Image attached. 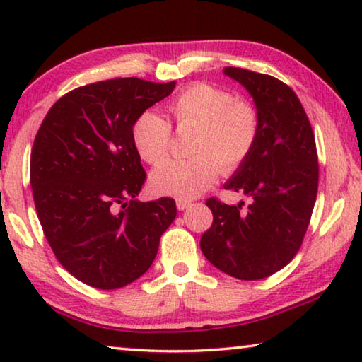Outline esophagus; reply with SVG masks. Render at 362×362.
I'll return each mask as SVG.
<instances>
[{
	"label": "esophagus",
	"mask_w": 362,
	"mask_h": 362,
	"mask_svg": "<svg viewBox=\"0 0 362 362\" xmlns=\"http://www.w3.org/2000/svg\"><path fill=\"white\" fill-rule=\"evenodd\" d=\"M189 206H191V201L182 199V197H181V199L176 201V207H177V209H180V211H185V209H187V207H189Z\"/></svg>",
	"instance_id": "esophagus-1"
}]
</instances>
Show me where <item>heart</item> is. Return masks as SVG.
Returning a JSON list of instances; mask_svg holds the SVG:
<instances>
[{
  "mask_svg": "<svg viewBox=\"0 0 362 362\" xmlns=\"http://www.w3.org/2000/svg\"><path fill=\"white\" fill-rule=\"evenodd\" d=\"M177 130L194 128L189 160H168L150 175L156 194L196 197L214 185L222 171L244 165L259 140V113L250 103L235 100L226 88L197 82L182 88L168 103ZM132 143L143 161L155 165L168 155L171 127L153 112H143L132 125Z\"/></svg>",
  "mask_w": 362,
  "mask_h": 362,
  "instance_id": "1",
  "label": "heart"
}]
</instances>
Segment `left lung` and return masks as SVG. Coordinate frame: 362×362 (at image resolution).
Masks as SVG:
<instances>
[{
  "label": "left lung",
  "mask_w": 362,
  "mask_h": 362,
  "mask_svg": "<svg viewBox=\"0 0 362 362\" xmlns=\"http://www.w3.org/2000/svg\"><path fill=\"white\" fill-rule=\"evenodd\" d=\"M224 74L247 88L259 113L254 151L224 186L252 202L242 211L244 202L229 206L209 197L214 219L201 237V250L224 274L260 280L300 250L318 192V155L305 108L286 83L239 67Z\"/></svg>",
  "instance_id": "1"
}]
</instances>
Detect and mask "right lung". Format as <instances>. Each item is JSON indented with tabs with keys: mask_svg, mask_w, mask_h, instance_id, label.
<instances>
[{
	"mask_svg": "<svg viewBox=\"0 0 362 362\" xmlns=\"http://www.w3.org/2000/svg\"><path fill=\"white\" fill-rule=\"evenodd\" d=\"M176 82L112 78L74 88L51 107L31 151V187L44 235L69 274L100 290L145 274L176 217L171 197H135L146 173L132 125Z\"/></svg>",
	"mask_w": 362,
	"mask_h": 362,
	"instance_id": "right-lung-1",
	"label": "right lung"
}]
</instances>
